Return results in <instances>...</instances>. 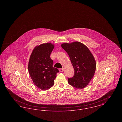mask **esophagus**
I'll use <instances>...</instances> for the list:
<instances>
[{
    "label": "esophagus",
    "instance_id": "34e87169",
    "mask_svg": "<svg viewBox=\"0 0 122 122\" xmlns=\"http://www.w3.org/2000/svg\"><path fill=\"white\" fill-rule=\"evenodd\" d=\"M58 70H59V71L60 72H63L64 69H63V68H62V69H59Z\"/></svg>",
    "mask_w": 122,
    "mask_h": 122
}]
</instances>
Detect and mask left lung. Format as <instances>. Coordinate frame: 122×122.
Here are the masks:
<instances>
[{
  "instance_id": "1",
  "label": "left lung",
  "mask_w": 122,
  "mask_h": 122,
  "mask_svg": "<svg viewBox=\"0 0 122 122\" xmlns=\"http://www.w3.org/2000/svg\"><path fill=\"white\" fill-rule=\"evenodd\" d=\"M61 46L68 54L75 70L74 76L68 78L69 84L79 89L86 87L96 69V62L92 54L87 46L79 41L64 43Z\"/></svg>"
}]
</instances>
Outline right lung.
I'll list each match as a JSON object with an SVG mask.
<instances>
[{
	"label": "right lung",
	"instance_id": "obj_1",
	"mask_svg": "<svg viewBox=\"0 0 122 122\" xmlns=\"http://www.w3.org/2000/svg\"><path fill=\"white\" fill-rule=\"evenodd\" d=\"M54 45L51 42L36 46L31 53L28 63L29 74L33 83L41 90L45 91L54 85L58 70L52 67L50 58Z\"/></svg>",
	"mask_w": 122,
	"mask_h": 122
}]
</instances>
